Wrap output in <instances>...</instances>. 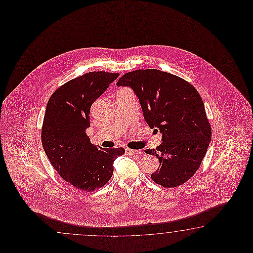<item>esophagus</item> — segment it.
<instances>
[{
	"label": "esophagus",
	"instance_id": "obj_1",
	"mask_svg": "<svg viewBox=\"0 0 253 253\" xmlns=\"http://www.w3.org/2000/svg\"><path fill=\"white\" fill-rule=\"evenodd\" d=\"M126 155H132V156H138V155L143 154V152L141 150H133V149L126 148Z\"/></svg>",
	"mask_w": 253,
	"mask_h": 253
}]
</instances>
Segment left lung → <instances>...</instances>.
Here are the masks:
<instances>
[{
	"label": "left lung",
	"instance_id": "obj_1",
	"mask_svg": "<svg viewBox=\"0 0 253 253\" xmlns=\"http://www.w3.org/2000/svg\"><path fill=\"white\" fill-rule=\"evenodd\" d=\"M117 86L132 88L145 122L162 134L161 145L145 150L160 163L152 180L167 188L187 182L198 170L211 137L198 91L177 76L154 69L128 72Z\"/></svg>",
	"mask_w": 253,
	"mask_h": 253
}]
</instances>
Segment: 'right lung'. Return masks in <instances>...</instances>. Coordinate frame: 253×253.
<instances>
[{
	"label": "right lung",
	"instance_id": "right-lung-1",
	"mask_svg": "<svg viewBox=\"0 0 253 253\" xmlns=\"http://www.w3.org/2000/svg\"><path fill=\"white\" fill-rule=\"evenodd\" d=\"M119 73L92 71L68 81L48 99L42 142L54 169L66 182L84 192H93L112 177L114 161L125 149L92 145L86 130L90 126L93 103L119 78Z\"/></svg>",
	"mask_w": 253,
	"mask_h": 253
}]
</instances>
